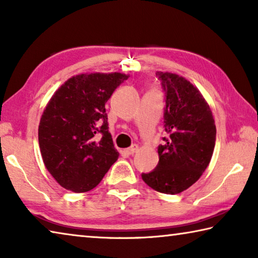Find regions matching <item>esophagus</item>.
I'll use <instances>...</instances> for the list:
<instances>
[{
  "mask_svg": "<svg viewBox=\"0 0 258 258\" xmlns=\"http://www.w3.org/2000/svg\"><path fill=\"white\" fill-rule=\"evenodd\" d=\"M138 149H139V147L137 145H133L132 147H130V148H127V149H125V154L133 155V154H135V152L138 151Z\"/></svg>",
  "mask_w": 258,
  "mask_h": 258,
  "instance_id": "esophagus-1",
  "label": "esophagus"
}]
</instances>
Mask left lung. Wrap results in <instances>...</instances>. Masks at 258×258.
Returning <instances> with one entry per match:
<instances>
[{
    "label": "left lung",
    "instance_id": "obj_1",
    "mask_svg": "<svg viewBox=\"0 0 258 258\" xmlns=\"http://www.w3.org/2000/svg\"><path fill=\"white\" fill-rule=\"evenodd\" d=\"M156 76L165 91L164 127L168 137L158 147L157 167L141 176L154 190L176 195L197 182L207 168L215 147L216 126L197 87L173 73L157 72Z\"/></svg>",
    "mask_w": 258,
    "mask_h": 258
}]
</instances>
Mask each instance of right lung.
<instances>
[{
  "mask_svg": "<svg viewBox=\"0 0 258 258\" xmlns=\"http://www.w3.org/2000/svg\"><path fill=\"white\" fill-rule=\"evenodd\" d=\"M128 75L91 73L61 85L43 111L38 143L45 167L64 189L86 192L97 186L118 159L104 104Z\"/></svg>",
  "mask_w": 258,
  "mask_h": 258,
  "instance_id": "right-lung-1",
  "label": "right lung"
}]
</instances>
